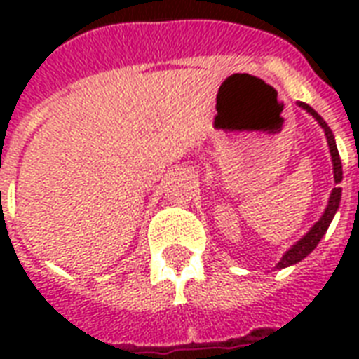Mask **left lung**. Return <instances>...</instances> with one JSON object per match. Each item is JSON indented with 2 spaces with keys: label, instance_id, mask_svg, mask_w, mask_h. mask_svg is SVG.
<instances>
[{
  "label": "left lung",
  "instance_id": "obj_1",
  "mask_svg": "<svg viewBox=\"0 0 359 359\" xmlns=\"http://www.w3.org/2000/svg\"><path fill=\"white\" fill-rule=\"evenodd\" d=\"M302 108L307 109L309 114L315 117V119L318 121V124L323 126L324 132H326V137H328V145H330V152H332V162H334V177H335V182H341L343 180V168H341V158H339V151H337V145H335V140H334V134H332V130H330V126L326 123H324V119L320 117V115L315 111V109L311 108V106H307V104H300ZM339 201H341V188H334V191H332V196H330V201H328V207H326V210H324L323 218L318 219L317 224L313 225L311 231L307 233L304 238L300 240V242H296L292 248H290L287 253L283 255V259L278 262V266L276 268H287L290 266V264H296V262H300L304 257H307L309 253H311L315 248H317V244L320 242V238L324 236V233L328 231L330 224H332V218H334L335 210L339 208Z\"/></svg>",
  "mask_w": 359,
  "mask_h": 359
}]
</instances>
